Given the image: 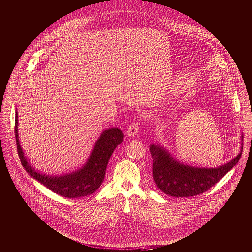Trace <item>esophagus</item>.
Instances as JSON below:
<instances>
[{"mask_svg":"<svg viewBox=\"0 0 252 252\" xmlns=\"http://www.w3.org/2000/svg\"><path fill=\"white\" fill-rule=\"evenodd\" d=\"M138 131H139V128H138L137 124H132V125H130V126L127 128L126 134H127L128 136L132 137V136L136 135V134L138 133Z\"/></svg>","mask_w":252,"mask_h":252,"instance_id":"esophagus-1","label":"esophagus"}]
</instances>
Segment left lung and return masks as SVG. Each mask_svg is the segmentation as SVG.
<instances>
[{"label":"left lung","mask_w":252,"mask_h":252,"mask_svg":"<svg viewBox=\"0 0 252 252\" xmlns=\"http://www.w3.org/2000/svg\"><path fill=\"white\" fill-rule=\"evenodd\" d=\"M239 153L227 163L214 167H196L177 160L166 147L151 143L152 176L156 186L166 195L183 198L192 197L208 191L218 183L239 161L242 152V135Z\"/></svg>","instance_id":"obj_1"}]
</instances>
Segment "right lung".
I'll return each instance as SVG.
<instances>
[{"instance_id":"right-lung-1","label":"right lung","mask_w":252,"mask_h":252,"mask_svg":"<svg viewBox=\"0 0 252 252\" xmlns=\"http://www.w3.org/2000/svg\"><path fill=\"white\" fill-rule=\"evenodd\" d=\"M19 116L16 111V140L18 152L26 171L57 195L76 199L93 194L105 179L107 165L115 148L122 143L124 134L118 127L105 129L97 139L86 163L81 168L63 175H47L31 165L19 138Z\"/></svg>"}]
</instances>
